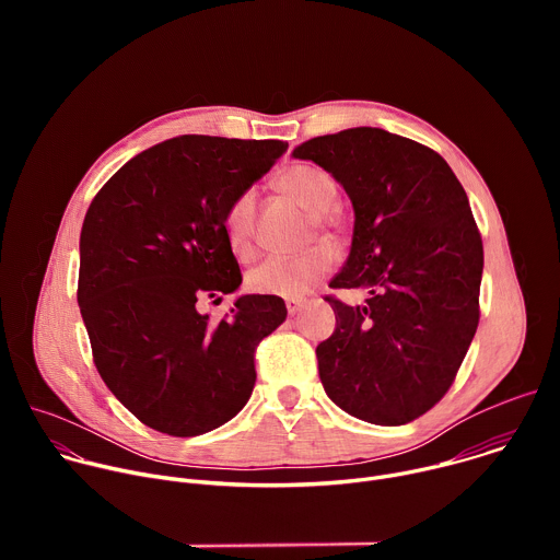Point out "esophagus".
<instances>
[{
	"label": "esophagus",
	"mask_w": 560,
	"mask_h": 560,
	"mask_svg": "<svg viewBox=\"0 0 560 560\" xmlns=\"http://www.w3.org/2000/svg\"><path fill=\"white\" fill-rule=\"evenodd\" d=\"M285 307H288V314L294 316V314H299V312L303 310V303H301V301H288Z\"/></svg>",
	"instance_id": "1"
}]
</instances>
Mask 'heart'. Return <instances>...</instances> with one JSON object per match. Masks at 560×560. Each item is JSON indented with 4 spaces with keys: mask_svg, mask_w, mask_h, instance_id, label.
Wrapping results in <instances>:
<instances>
[{
    "mask_svg": "<svg viewBox=\"0 0 560 560\" xmlns=\"http://www.w3.org/2000/svg\"><path fill=\"white\" fill-rule=\"evenodd\" d=\"M279 188L294 199L299 206L316 214V223L326 225L328 214L339 201V188L332 175L324 168L310 164H296L281 173ZM255 206L257 197L253 190L236 195L225 210L223 228L230 248L238 257L253 255L255 232ZM335 266V253L326 246L312 248L294 257H268L248 272L250 290L259 294H275L283 299L305 296Z\"/></svg>",
    "mask_w": 560,
    "mask_h": 560,
    "instance_id": "heart-1",
    "label": "heart"
}]
</instances>
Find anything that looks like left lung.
<instances>
[{
    "mask_svg": "<svg viewBox=\"0 0 560 560\" xmlns=\"http://www.w3.org/2000/svg\"><path fill=\"white\" fill-rule=\"evenodd\" d=\"M330 173L354 208L352 248L328 296L332 337L316 346L326 394L374 425H404L450 389L478 326L483 242L445 159L381 128H348L292 150Z\"/></svg>",
    "mask_w": 560,
    "mask_h": 560,
    "instance_id": "8db88e82",
    "label": "left lung"
}]
</instances>
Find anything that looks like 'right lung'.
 <instances>
[{
  "label": "right lung",
  "mask_w": 560,
  "mask_h": 560,
  "mask_svg": "<svg viewBox=\"0 0 560 560\" xmlns=\"http://www.w3.org/2000/svg\"><path fill=\"white\" fill-rule=\"evenodd\" d=\"M285 150L279 139L175 137L132 156L86 212L77 301L95 365L156 432L197 436L248 404L255 350L285 322L283 299L244 294L219 324L197 303L242 285L225 210Z\"/></svg>",
  "instance_id": "1"
}]
</instances>
